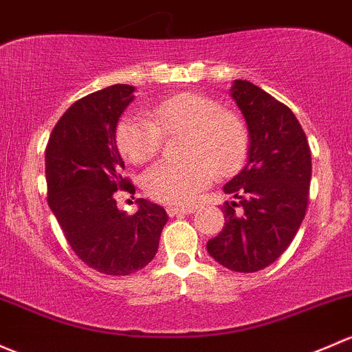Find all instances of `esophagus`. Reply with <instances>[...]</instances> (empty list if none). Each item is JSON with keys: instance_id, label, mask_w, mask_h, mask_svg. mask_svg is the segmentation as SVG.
<instances>
[{"instance_id": "esophagus-1", "label": "esophagus", "mask_w": 352, "mask_h": 352, "mask_svg": "<svg viewBox=\"0 0 352 352\" xmlns=\"http://www.w3.org/2000/svg\"><path fill=\"white\" fill-rule=\"evenodd\" d=\"M195 209H197V207H194V206L168 207V209H166V212H168L170 217H173V216H179V214H192V212H195Z\"/></svg>"}]
</instances>
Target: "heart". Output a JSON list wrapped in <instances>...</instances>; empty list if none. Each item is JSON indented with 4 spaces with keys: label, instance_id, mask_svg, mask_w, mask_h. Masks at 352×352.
I'll use <instances>...</instances> for the list:
<instances>
[{
    "label": "heart",
    "instance_id": "1",
    "mask_svg": "<svg viewBox=\"0 0 352 352\" xmlns=\"http://www.w3.org/2000/svg\"><path fill=\"white\" fill-rule=\"evenodd\" d=\"M146 118L128 114L116 128V145L131 164H143L158 151L162 133H184L180 155L187 160L162 162L143 175V187L155 201L186 206L217 175H231L241 168L250 150L246 124L236 114L207 96L182 92L166 98Z\"/></svg>",
    "mask_w": 352,
    "mask_h": 352
}]
</instances>
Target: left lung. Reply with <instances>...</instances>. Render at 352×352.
Returning <instances> with one entry per match:
<instances>
[{
    "mask_svg": "<svg viewBox=\"0 0 352 352\" xmlns=\"http://www.w3.org/2000/svg\"><path fill=\"white\" fill-rule=\"evenodd\" d=\"M229 96L248 124L250 150L238 175L223 187L238 201L223 207L224 228L207 251L232 272L253 273L294 241L305 217L312 160L305 133L287 106L241 79Z\"/></svg>",
    "mask_w": 352,
    "mask_h": 352,
    "instance_id": "obj_1",
    "label": "left lung"
}]
</instances>
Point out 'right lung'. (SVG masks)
I'll list each match as a JSON object with an SVG mask.
<instances>
[{
    "label": "right lung",
    "mask_w": 352,
    "mask_h": 352,
    "mask_svg": "<svg viewBox=\"0 0 352 352\" xmlns=\"http://www.w3.org/2000/svg\"><path fill=\"white\" fill-rule=\"evenodd\" d=\"M136 87L114 84L74 102L58 120L45 150L49 207L74 253L104 275L123 276L155 258L166 210L146 199L128 216L114 199L118 188L135 190L123 177L116 145L121 114Z\"/></svg>",
    "instance_id": "1"
}]
</instances>
